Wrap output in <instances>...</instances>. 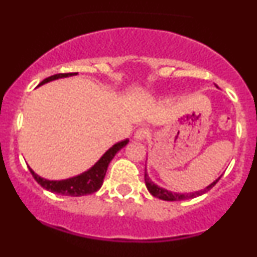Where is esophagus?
I'll list each match as a JSON object with an SVG mask.
<instances>
[{
    "label": "esophagus",
    "instance_id": "esophagus-1",
    "mask_svg": "<svg viewBox=\"0 0 257 257\" xmlns=\"http://www.w3.org/2000/svg\"><path fill=\"white\" fill-rule=\"evenodd\" d=\"M148 134H149V131H148L147 128H139L137 129V132L134 133V138H136L137 141H144L148 137Z\"/></svg>",
    "mask_w": 257,
    "mask_h": 257
}]
</instances>
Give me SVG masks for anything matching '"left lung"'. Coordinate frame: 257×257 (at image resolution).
Listing matches in <instances>:
<instances>
[{"label":"left lung","instance_id":"1","mask_svg":"<svg viewBox=\"0 0 257 257\" xmlns=\"http://www.w3.org/2000/svg\"><path fill=\"white\" fill-rule=\"evenodd\" d=\"M220 178H221V177L217 178L216 180L214 181V183H211L209 186H206V188L204 189V190L195 191V193H189V194H178V193H173V191L167 190V189L160 188V186H158L157 184L153 183V181L149 179V177H148L147 169H145V173H144L145 185H147V188H148V190H149V193L152 194L153 196H155V198H159V199H162V200H167V201L185 200V199H191V198H196V196H199V195H203V194H205L206 191H209L210 189H211L212 186H214L215 184H216L217 181L220 180Z\"/></svg>","mask_w":257,"mask_h":257}]
</instances>
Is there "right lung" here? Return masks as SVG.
<instances>
[{
  "label": "right lung",
  "instance_id": "obj_1",
  "mask_svg": "<svg viewBox=\"0 0 257 257\" xmlns=\"http://www.w3.org/2000/svg\"><path fill=\"white\" fill-rule=\"evenodd\" d=\"M77 73H59L54 74V76L48 77V78L43 79L40 83V85L45 84V83L51 82V80L58 79V78H66V77L76 76ZM128 139L121 141L119 143L114 144L112 148L107 150L103 154V157L93 165L90 169L87 172L82 173V174L77 175V177L66 179V180H47V179L41 178L40 175L36 174L32 169L30 168V172L35 180L40 184L42 188L47 189L52 193L61 194V195H68V196H82L88 195V194H93L97 190H99L100 186L103 184V179L107 173V168L109 163L112 162L114 155L119 152L123 147L128 144Z\"/></svg>",
  "mask_w": 257,
  "mask_h": 257
}]
</instances>
